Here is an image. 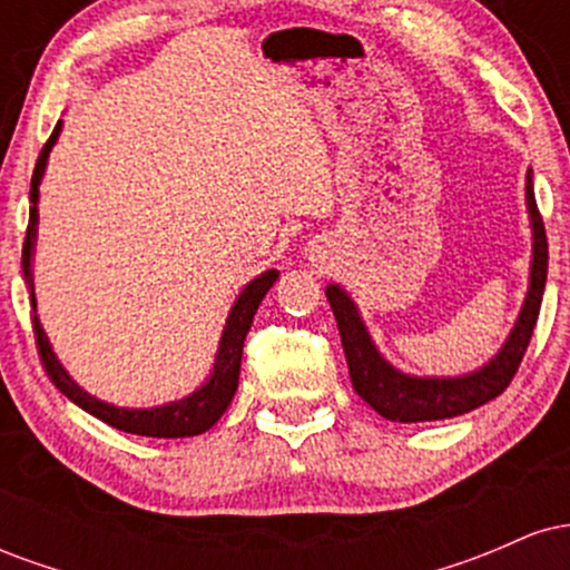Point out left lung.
<instances>
[{
  "instance_id": "left-lung-1",
  "label": "left lung",
  "mask_w": 570,
  "mask_h": 570,
  "mask_svg": "<svg viewBox=\"0 0 570 570\" xmlns=\"http://www.w3.org/2000/svg\"><path fill=\"white\" fill-rule=\"evenodd\" d=\"M525 206L528 219H531V273H528V292L522 299L517 322L503 340V345L493 358H488L482 367L463 375H410V372L396 370L389 358L377 351L367 324H364L358 305L340 284L326 286V299H330L332 313L340 330V343H343L345 362H348V375L353 391L370 404L377 415L394 423H423V421H444V417L472 412L490 399L503 394L512 383L522 356H525L528 343H531L535 318L541 311V297L547 286V233L541 222L539 206L533 195V171L525 174Z\"/></svg>"
}]
</instances>
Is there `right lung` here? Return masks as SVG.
<instances>
[{"mask_svg":"<svg viewBox=\"0 0 570 570\" xmlns=\"http://www.w3.org/2000/svg\"><path fill=\"white\" fill-rule=\"evenodd\" d=\"M63 122L58 120V126L50 136L48 144L39 153L35 176H31V208H29V230H26L23 240V278L26 286H29L31 297V313H35V335H37V348L39 356H42L45 372L50 375V381L56 383V389L61 391L63 396L71 399L77 407L98 417V421L109 423L112 429L128 431V434L139 436H158V440H179V436H198L203 431H208L214 423L225 415V410L230 407L235 389H238V375H240V356H244V340L248 326L254 322V313H257L259 303L265 299V294L271 292V286L278 281V271L271 267V271L259 273L257 278H252L240 289L238 297L227 313L225 330H222L217 356H214V367L208 372V377L203 381L193 394L171 399V402L158 404V407H117V404L104 402L94 394L82 389L75 377L69 375L67 367L58 362L53 345H50L48 335H45L42 324H39L37 316V294H35V273H31V263H35V246H37V225H39V185H42L45 168H48V158L53 153L58 136H61Z\"/></svg>","mask_w":570,"mask_h":570,"instance_id":"obj_1","label":"right lung"}]
</instances>
